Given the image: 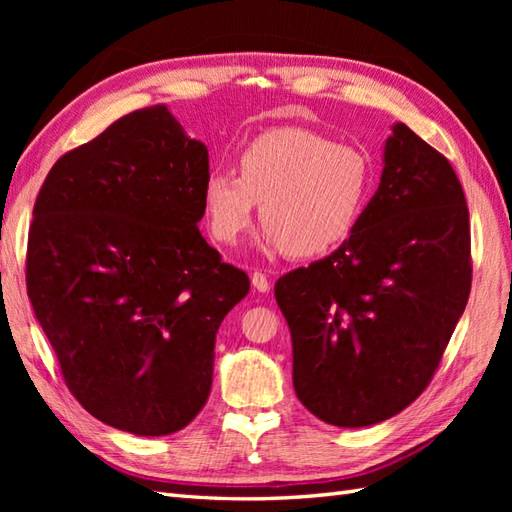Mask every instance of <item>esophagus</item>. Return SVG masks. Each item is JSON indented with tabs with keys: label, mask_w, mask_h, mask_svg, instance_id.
I'll use <instances>...</instances> for the list:
<instances>
[{
	"label": "esophagus",
	"mask_w": 512,
	"mask_h": 512,
	"mask_svg": "<svg viewBox=\"0 0 512 512\" xmlns=\"http://www.w3.org/2000/svg\"><path fill=\"white\" fill-rule=\"evenodd\" d=\"M250 281H253V288L259 290V292H268L270 290V279L264 273H259V270H255L253 277H250Z\"/></svg>",
	"instance_id": "obj_1"
}]
</instances>
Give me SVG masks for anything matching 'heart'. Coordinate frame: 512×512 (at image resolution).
Listing matches in <instances>:
<instances>
[{
    "mask_svg": "<svg viewBox=\"0 0 512 512\" xmlns=\"http://www.w3.org/2000/svg\"><path fill=\"white\" fill-rule=\"evenodd\" d=\"M235 171H213L202 206L211 235L233 246L262 202L268 244L292 257L323 255L354 233L372 200L374 162L365 149L303 127L270 129L237 154Z\"/></svg>",
    "mask_w": 512,
    "mask_h": 512,
    "instance_id": "obj_1",
    "label": "heart"
}]
</instances>
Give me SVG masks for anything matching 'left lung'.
<instances>
[{
    "label": "left lung",
    "mask_w": 512,
    "mask_h": 512,
    "mask_svg": "<svg viewBox=\"0 0 512 512\" xmlns=\"http://www.w3.org/2000/svg\"><path fill=\"white\" fill-rule=\"evenodd\" d=\"M469 206L451 162L407 125L350 239L275 284L297 398L334 427H369L416 400L471 292Z\"/></svg>",
    "instance_id": "obj_1"
}]
</instances>
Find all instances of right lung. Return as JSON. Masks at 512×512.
I'll return each instance as SVG.
<instances>
[{
  "label": "right lung",
  "mask_w": 512,
  "mask_h": 512,
  "mask_svg": "<svg viewBox=\"0 0 512 512\" xmlns=\"http://www.w3.org/2000/svg\"><path fill=\"white\" fill-rule=\"evenodd\" d=\"M209 151L165 105L63 154L32 211L26 288L72 396L167 436L211 391L220 323L250 281L198 231Z\"/></svg>",
  "instance_id": "obj_1"
}]
</instances>
